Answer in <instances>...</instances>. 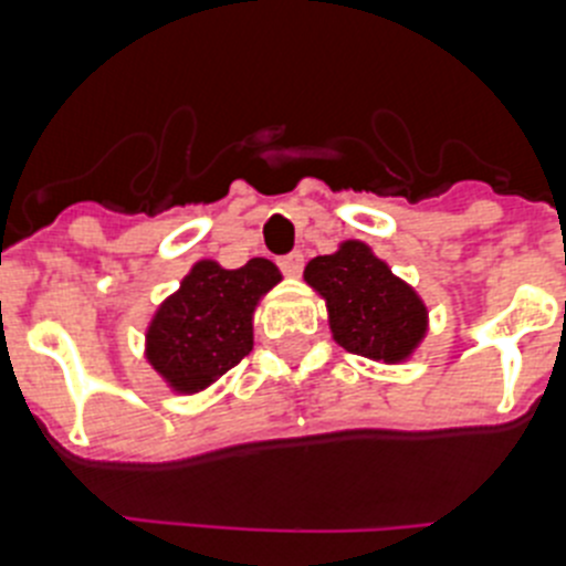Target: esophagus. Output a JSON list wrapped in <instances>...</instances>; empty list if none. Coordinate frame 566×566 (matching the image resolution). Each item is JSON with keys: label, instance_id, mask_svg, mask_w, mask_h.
I'll use <instances>...</instances> for the list:
<instances>
[{"label": "esophagus", "instance_id": "1", "mask_svg": "<svg viewBox=\"0 0 566 566\" xmlns=\"http://www.w3.org/2000/svg\"><path fill=\"white\" fill-rule=\"evenodd\" d=\"M280 269H283L286 277H300V272H303V254L292 252L286 258H280Z\"/></svg>", "mask_w": 566, "mask_h": 566}]
</instances>
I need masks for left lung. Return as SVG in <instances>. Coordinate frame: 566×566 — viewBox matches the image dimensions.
Returning a JSON list of instances; mask_svg holds the SVG:
<instances>
[{"label": "left lung", "instance_id": "left-lung-1", "mask_svg": "<svg viewBox=\"0 0 566 566\" xmlns=\"http://www.w3.org/2000/svg\"><path fill=\"white\" fill-rule=\"evenodd\" d=\"M303 280L326 300L328 328L345 352L402 365L428 337L424 300L363 240H343L337 252L312 258Z\"/></svg>", "mask_w": 566, "mask_h": 566}]
</instances>
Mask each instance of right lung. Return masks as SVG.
<instances>
[{"label": "right lung", "mask_w": 566, "mask_h": 566, "mask_svg": "<svg viewBox=\"0 0 566 566\" xmlns=\"http://www.w3.org/2000/svg\"><path fill=\"white\" fill-rule=\"evenodd\" d=\"M283 274L266 258L223 269L198 260L144 332V359L172 394L207 391L252 352L254 312Z\"/></svg>", "instance_id": "right-lung-1"}]
</instances>
